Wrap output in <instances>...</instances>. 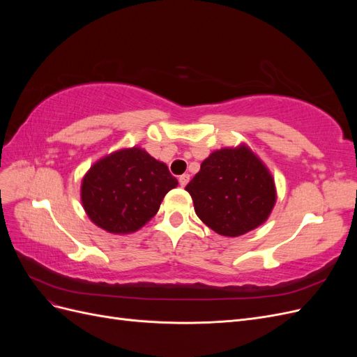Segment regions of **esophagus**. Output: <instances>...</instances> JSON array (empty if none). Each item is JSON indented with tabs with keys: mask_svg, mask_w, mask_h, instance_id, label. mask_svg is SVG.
<instances>
[{
	"mask_svg": "<svg viewBox=\"0 0 357 357\" xmlns=\"http://www.w3.org/2000/svg\"><path fill=\"white\" fill-rule=\"evenodd\" d=\"M189 180H190V176L189 174H183V176H180L178 177V181H180V186H183L185 188L188 183H189Z\"/></svg>",
	"mask_w": 357,
	"mask_h": 357,
	"instance_id": "1",
	"label": "esophagus"
}]
</instances>
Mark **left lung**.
Wrapping results in <instances>:
<instances>
[{"instance_id":"1","label":"left lung","mask_w":357,"mask_h":357,"mask_svg":"<svg viewBox=\"0 0 357 357\" xmlns=\"http://www.w3.org/2000/svg\"><path fill=\"white\" fill-rule=\"evenodd\" d=\"M186 190L198 218L225 236H240L261 226L277 198L273 176L244 144L213 152Z\"/></svg>"}]
</instances>
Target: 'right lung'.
I'll return each mask as SVG.
<instances>
[{
	"label": "right lung",
	"mask_w": 357,
	"mask_h": 357,
	"mask_svg": "<svg viewBox=\"0 0 357 357\" xmlns=\"http://www.w3.org/2000/svg\"><path fill=\"white\" fill-rule=\"evenodd\" d=\"M178 185L168 167L139 147L100 159L82 181V204L89 219L112 234L138 231Z\"/></svg>",
	"instance_id": "right-lung-1"
}]
</instances>
